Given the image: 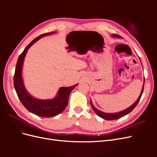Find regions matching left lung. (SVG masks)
I'll list each match as a JSON object with an SVG mask.
<instances>
[{"mask_svg":"<svg viewBox=\"0 0 157 157\" xmlns=\"http://www.w3.org/2000/svg\"><path fill=\"white\" fill-rule=\"evenodd\" d=\"M112 36L113 37H115V38H122L120 35H112ZM144 83H145V78H144V80L143 87H142L141 91V93H140V95L139 98H137V100L134 103H133L131 106H130L129 107H128L127 109H124V110H123V111H120V112H118V113H111L103 112V111H99V109H98L97 108L95 107L94 106V105H93L92 100H91V99H90V103H91V105H92V107L93 109V110L94 111V112L96 113L99 117H100L101 118H103V119L107 120V121L117 120V119H118V118H121L122 117H124V116L128 115V113H130L133 110V109H134L136 107V105H137V103H139L140 99H141V97L142 96V94H143V92H144Z\"/></svg>","mask_w":157,"mask_h":157,"instance_id":"8db88e82","label":"left lung"}]
</instances>
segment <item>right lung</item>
Instances as JSON below:
<instances>
[{"instance_id": "1", "label": "right lung", "mask_w": 157, "mask_h": 157, "mask_svg": "<svg viewBox=\"0 0 157 157\" xmlns=\"http://www.w3.org/2000/svg\"><path fill=\"white\" fill-rule=\"evenodd\" d=\"M54 33H56V32H50L40 35L27 45L19 56L13 77L14 88L23 105L29 112L44 118L54 117L63 112L68 104L71 92L78 85V84H76L72 86L61 87L58 90L56 96L54 98L50 99H41L32 96L27 92L22 77V68L28 49L42 37L54 34Z\"/></svg>"}]
</instances>
